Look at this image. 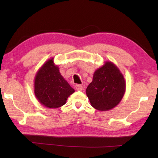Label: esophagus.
I'll return each instance as SVG.
<instances>
[{
    "label": "esophagus",
    "instance_id": "1",
    "mask_svg": "<svg viewBox=\"0 0 158 158\" xmlns=\"http://www.w3.org/2000/svg\"><path fill=\"white\" fill-rule=\"evenodd\" d=\"M75 89L77 90H79V91H81V90H83V87L81 85H76Z\"/></svg>",
    "mask_w": 158,
    "mask_h": 158
}]
</instances>
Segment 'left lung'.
<instances>
[{"label":"left lung","mask_w":158,"mask_h":158,"mask_svg":"<svg viewBox=\"0 0 158 158\" xmlns=\"http://www.w3.org/2000/svg\"><path fill=\"white\" fill-rule=\"evenodd\" d=\"M126 88V80L118 67L112 62L106 61L94 73L86 94L94 108L105 111L121 102Z\"/></svg>","instance_id":"1"}]
</instances>
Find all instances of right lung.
<instances>
[{"instance_id": "1", "label": "right lung", "mask_w": 158, "mask_h": 158, "mask_svg": "<svg viewBox=\"0 0 158 158\" xmlns=\"http://www.w3.org/2000/svg\"><path fill=\"white\" fill-rule=\"evenodd\" d=\"M34 92L41 105L49 109H57L64 105L75 89L64 79L52 58L47 60L36 73Z\"/></svg>"}]
</instances>
